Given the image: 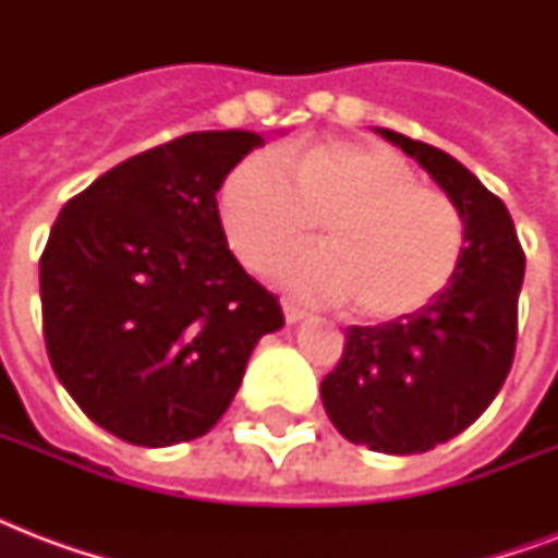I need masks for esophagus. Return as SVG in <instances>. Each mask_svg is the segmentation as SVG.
Returning a JSON list of instances; mask_svg holds the SVG:
<instances>
[{
    "label": "esophagus",
    "mask_w": 558,
    "mask_h": 558,
    "mask_svg": "<svg viewBox=\"0 0 558 558\" xmlns=\"http://www.w3.org/2000/svg\"><path fill=\"white\" fill-rule=\"evenodd\" d=\"M283 315H287V324H301L306 318V310L295 306L292 301H283Z\"/></svg>",
    "instance_id": "esophagus-1"
}]
</instances>
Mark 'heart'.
<instances>
[{"mask_svg":"<svg viewBox=\"0 0 558 558\" xmlns=\"http://www.w3.org/2000/svg\"><path fill=\"white\" fill-rule=\"evenodd\" d=\"M322 222V248L292 254L275 278L327 304L353 301L365 322H397L449 287L466 226L449 193L416 185L381 144L315 142L248 156L219 187V226L236 260L266 269Z\"/></svg>","mask_w":558,"mask_h":558,"instance_id":"b5f03b06","label":"heart"}]
</instances>
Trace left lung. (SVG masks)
<instances>
[{
  "instance_id": "left-lung-1",
  "label": "left lung",
  "mask_w": 558,
  "mask_h": 558,
  "mask_svg": "<svg viewBox=\"0 0 558 558\" xmlns=\"http://www.w3.org/2000/svg\"><path fill=\"white\" fill-rule=\"evenodd\" d=\"M376 133L454 199L466 243L454 278L432 304L397 322L348 327L322 402L350 442L420 454L466 432L498 397L515 356L524 252L507 205L472 170L432 144Z\"/></svg>"
}]
</instances>
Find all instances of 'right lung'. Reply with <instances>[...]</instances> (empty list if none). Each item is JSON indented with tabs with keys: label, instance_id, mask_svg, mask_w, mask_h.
Here are the masks:
<instances>
[{
	"label": "right lung",
	"instance_id": "obj_1",
	"mask_svg": "<svg viewBox=\"0 0 558 558\" xmlns=\"http://www.w3.org/2000/svg\"><path fill=\"white\" fill-rule=\"evenodd\" d=\"M263 135H182L69 199L39 257L43 336L92 423L165 449L208 434L254 344L283 327L278 298L228 248L217 191Z\"/></svg>",
	"mask_w": 558,
	"mask_h": 558
}]
</instances>
